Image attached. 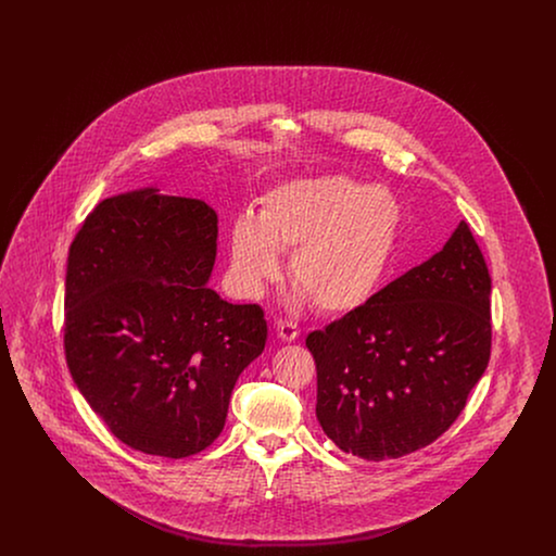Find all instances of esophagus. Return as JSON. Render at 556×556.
<instances>
[{
	"mask_svg": "<svg viewBox=\"0 0 556 556\" xmlns=\"http://www.w3.org/2000/svg\"><path fill=\"white\" fill-rule=\"evenodd\" d=\"M275 329H277V336H279L283 342H295L298 336H300L298 325H293L290 320H277Z\"/></svg>",
	"mask_w": 556,
	"mask_h": 556,
	"instance_id": "1",
	"label": "esophagus"
}]
</instances>
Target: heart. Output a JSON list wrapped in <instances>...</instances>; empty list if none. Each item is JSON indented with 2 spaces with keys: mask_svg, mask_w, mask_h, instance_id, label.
Returning a JSON list of instances; mask_svg holds the SVG:
<instances>
[{
  "mask_svg": "<svg viewBox=\"0 0 556 556\" xmlns=\"http://www.w3.org/2000/svg\"><path fill=\"white\" fill-rule=\"evenodd\" d=\"M404 212L388 187L348 177L300 179L275 187L258 216L239 214L229 236V268L245 298H258L281 275L290 277L325 315H348L377 291L396 252Z\"/></svg>",
  "mask_w": 556,
  "mask_h": 556,
  "instance_id": "b5f03b06",
  "label": "heart"
}]
</instances>
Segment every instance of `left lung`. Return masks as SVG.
<instances>
[{"mask_svg": "<svg viewBox=\"0 0 556 556\" xmlns=\"http://www.w3.org/2000/svg\"><path fill=\"white\" fill-rule=\"evenodd\" d=\"M492 279L465 220L424 265L313 331L317 419L336 446L388 460L429 446L490 361Z\"/></svg>", "mask_w": 556, "mask_h": 556, "instance_id": "left-lung-1", "label": "left lung"}]
</instances>
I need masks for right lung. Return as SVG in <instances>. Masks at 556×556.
<instances>
[{
  "label": "right lung",
  "instance_id": "1",
  "mask_svg": "<svg viewBox=\"0 0 556 556\" xmlns=\"http://www.w3.org/2000/svg\"><path fill=\"white\" fill-rule=\"evenodd\" d=\"M216 223L204 200L143 187L100 202L68 252L73 381L123 444L152 456L208 448L241 370L265 350L263 308L206 286Z\"/></svg>",
  "mask_w": 556,
  "mask_h": 556
}]
</instances>
